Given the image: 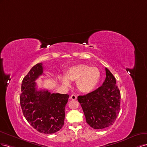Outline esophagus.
I'll return each mask as SVG.
<instances>
[{
	"label": "esophagus",
	"instance_id": "obj_1",
	"mask_svg": "<svg viewBox=\"0 0 147 147\" xmlns=\"http://www.w3.org/2000/svg\"><path fill=\"white\" fill-rule=\"evenodd\" d=\"M70 98L71 99V100H76L77 99V96L75 95V94H73V95H71V97H70Z\"/></svg>",
	"mask_w": 147,
	"mask_h": 147
}]
</instances>
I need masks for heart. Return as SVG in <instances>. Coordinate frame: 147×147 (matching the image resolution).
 I'll return each mask as SVG.
<instances>
[{
  "instance_id": "b5f03b06",
  "label": "heart",
  "mask_w": 147,
  "mask_h": 147,
  "mask_svg": "<svg viewBox=\"0 0 147 147\" xmlns=\"http://www.w3.org/2000/svg\"><path fill=\"white\" fill-rule=\"evenodd\" d=\"M66 76H58L60 81L66 87L71 86V81H77L78 89L83 93H89L97 86L100 80V73L97 67H90L86 64H78L71 66L65 71Z\"/></svg>"
}]
</instances>
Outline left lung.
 <instances>
[{
    "instance_id": "left-lung-1",
    "label": "left lung",
    "mask_w": 147,
    "mask_h": 147,
    "mask_svg": "<svg viewBox=\"0 0 147 147\" xmlns=\"http://www.w3.org/2000/svg\"><path fill=\"white\" fill-rule=\"evenodd\" d=\"M106 78L102 86L85 95L78 97L86 122L95 129L113 125L120 111L121 94L116 79L105 68Z\"/></svg>"
}]
</instances>
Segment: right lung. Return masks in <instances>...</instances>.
I'll list each match as a JSON object with an SVG mask.
<instances>
[{"mask_svg":"<svg viewBox=\"0 0 147 147\" xmlns=\"http://www.w3.org/2000/svg\"><path fill=\"white\" fill-rule=\"evenodd\" d=\"M43 69L42 63H37L23 78L20 102L24 118L31 126L40 133L53 134L63 126L69 95L37 90L36 80L44 74Z\"/></svg>","mask_w":147,"mask_h":147,"instance_id":"right-lung-1","label":"right lung"}]
</instances>
